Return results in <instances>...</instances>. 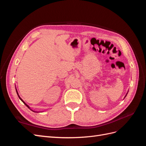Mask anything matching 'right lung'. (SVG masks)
<instances>
[{
	"instance_id": "add662e5",
	"label": "right lung",
	"mask_w": 146,
	"mask_h": 146,
	"mask_svg": "<svg viewBox=\"0 0 146 146\" xmlns=\"http://www.w3.org/2000/svg\"><path fill=\"white\" fill-rule=\"evenodd\" d=\"M16 92H17V95H18V93H17V90H16ZM18 97H19V99H21V100L22 101H23V103H24V104H25V105L26 106H27V107H28L29 108H29V106H28V105H27V104H25V102H24V101H23V100H22V99H21V98H20V97L19 96V95H18Z\"/></svg>"
}]
</instances>
